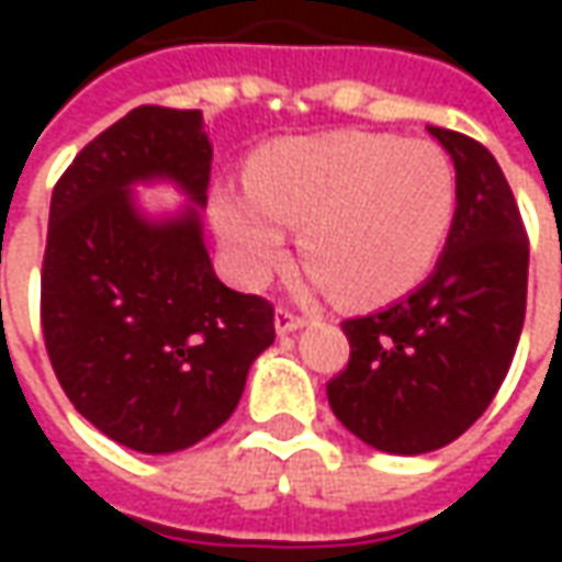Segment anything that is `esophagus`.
Wrapping results in <instances>:
<instances>
[{"instance_id":"34e87169","label":"esophagus","mask_w":562,"mask_h":562,"mask_svg":"<svg viewBox=\"0 0 562 562\" xmlns=\"http://www.w3.org/2000/svg\"><path fill=\"white\" fill-rule=\"evenodd\" d=\"M306 325V315L293 313L288 306H281L278 313H274V331L278 335H291V331H300Z\"/></svg>"}]
</instances>
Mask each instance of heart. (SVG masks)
Returning a JSON list of instances; mask_svg holds the SVG:
<instances>
[{
	"mask_svg": "<svg viewBox=\"0 0 562 562\" xmlns=\"http://www.w3.org/2000/svg\"><path fill=\"white\" fill-rule=\"evenodd\" d=\"M247 193H218L215 231L237 274L262 284L300 231L310 281L347 303L413 291L441 256L457 212L453 165L435 143L331 131L271 143L247 168Z\"/></svg>",
	"mask_w": 562,
	"mask_h": 562,
	"instance_id": "b5f03b06",
	"label": "heart"
}]
</instances>
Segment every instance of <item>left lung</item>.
<instances>
[{"mask_svg": "<svg viewBox=\"0 0 562 562\" xmlns=\"http://www.w3.org/2000/svg\"><path fill=\"white\" fill-rule=\"evenodd\" d=\"M428 134L457 168V212L435 271L378 313L347 318V369L328 403L347 431L416 457L457 441L504 384L526 322L529 237L507 178L485 146Z\"/></svg>", "mask_w": 562, "mask_h": 562, "instance_id": "1", "label": "left lung"}]
</instances>
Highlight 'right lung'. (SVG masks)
Here are the masks:
<instances>
[{"instance_id": "add662e5", "label": "right lung", "mask_w": 562, "mask_h": 562, "mask_svg": "<svg viewBox=\"0 0 562 562\" xmlns=\"http://www.w3.org/2000/svg\"><path fill=\"white\" fill-rule=\"evenodd\" d=\"M212 143L203 112L140 105L90 140L49 205L40 318L55 378L87 422L137 453H178L237 409L274 344V310L225 288L200 209ZM171 180L187 210L149 220L134 183Z\"/></svg>"}]
</instances>
